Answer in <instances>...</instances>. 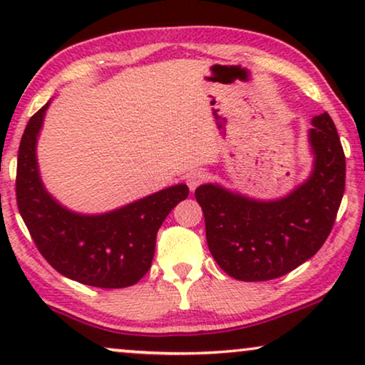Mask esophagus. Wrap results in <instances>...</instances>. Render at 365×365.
Masks as SVG:
<instances>
[{
	"label": "esophagus",
	"instance_id": "34e87169",
	"mask_svg": "<svg viewBox=\"0 0 365 365\" xmlns=\"http://www.w3.org/2000/svg\"><path fill=\"white\" fill-rule=\"evenodd\" d=\"M206 178H207V174L202 171V169H196V171H191L186 176V182H187V186H189V189H191V191H194V189H196L199 184L201 182H204L206 181Z\"/></svg>",
	"mask_w": 365,
	"mask_h": 365
}]
</instances>
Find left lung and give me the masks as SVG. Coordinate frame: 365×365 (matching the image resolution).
I'll list each match as a JSON object with an SVG mask.
<instances>
[{
	"instance_id": "1",
	"label": "left lung",
	"mask_w": 365,
	"mask_h": 365,
	"mask_svg": "<svg viewBox=\"0 0 365 365\" xmlns=\"http://www.w3.org/2000/svg\"><path fill=\"white\" fill-rule=\"evenodd\" d=\"M312 169L286 196L256 199L217 182L201 184L209 251L237 281H271L316 254L331 232L346 187V156L327 113L312 118Z\"/></svg>"
}]
</instances>
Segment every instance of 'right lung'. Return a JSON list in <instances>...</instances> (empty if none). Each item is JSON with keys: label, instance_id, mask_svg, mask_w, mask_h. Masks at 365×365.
I'll use <instances>...</instances> for the list:
<instances>
[{"label": "right lung", "instance_id": "right-lung-1", "mask_svg": "<svg viewBox=\"0 0 365 365\" xmlns=\"http://www.w3.org/2000/svg\"><path fill=\"white\" fill-rule=\"evenodd\" d=\"M49 104L29 119L19 143V214L39 252L64 277L103 289L133 286L151 267L159 227L189 189L174 184L99 214L63 206L48 192L38 166V138Z\"/></svg>", "mask_w": 365, "mask_h": 365}]
</instances>
